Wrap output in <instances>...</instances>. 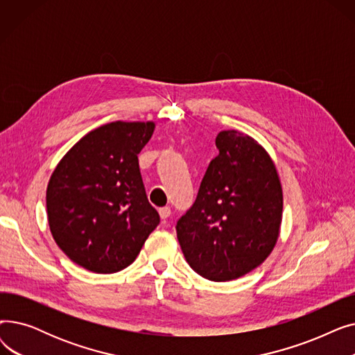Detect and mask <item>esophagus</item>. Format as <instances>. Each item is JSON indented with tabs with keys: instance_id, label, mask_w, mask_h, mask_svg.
Masks as SVG:
<instances>
[{
	"instance_id": "obj_1",
	"label": "esophagus",
	"mask_w": 355,
	"mask_h": 355,
	"mask_svg": "<svg viewBox=\"0 0 355 355\" xmlns=\"http://www.w3.org/2000/svg\"><path fill=\"white\" fill-rule=\"evenodd\" d=\"M159 216L162 220H166L168 217L171 216V209L170 207H161L159 209Z\"/></svg>"
}]
</instances>
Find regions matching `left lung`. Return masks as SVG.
<instances>
[{"label": "left lung", "instance_id": "left-lung-1", "mask_svg": "<svg viewBox=\"0 0 355 355\" xmlns=\"http://www.w3.org/2000/svg\"><path fill=\"white\" fill-rule=\"evenodd\" d=\"M193 206L177 221V237L194 272L227 282L257 268L273 250L284 196L276 166L253 138L221 130Z\"/></svg>", "mask_w": 355, "mask_h": 355}]
</instances>
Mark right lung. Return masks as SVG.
Returning <instances> with one entry per match:
<instances>
[{"mask_svg": "<svg viewBox=\"0 0 355 355\" xmlns=\"http://www.w3.org/2000/svg\"><path fill=\"white\" fill-rule=\"evenodd\" d=\"M154 128V122L106 123L85 135L51 174L50 232L66 256L90 272L129 266L159 225L138 162Z\"/></svg>", "mask_w": 355, "mask_h": 355, "instance_id": "obj_1", "label": "right lung"}]
</instances>
